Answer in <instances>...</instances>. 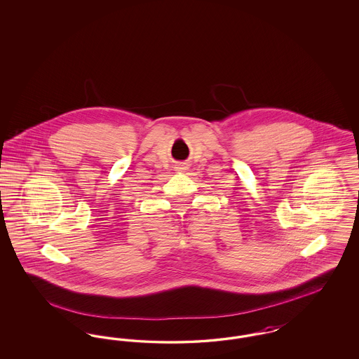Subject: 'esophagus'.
I'll return each instance as SVG.
<instances>
[{"label": "esophagus", "instance_id": "1", "mask_svg": "<svg viewBox=\"0 0 359 359\" xmlns=\"http://www.w3.org/2000/svg\"><path fill=\"white\" fill-rule=\"evenodd\" d=\"M177 168V171L184 172L186 171V167L184 165H179V167H176Z\"/></svg>", "mask_w": 359, "mask_h": 359}]
</instances>
